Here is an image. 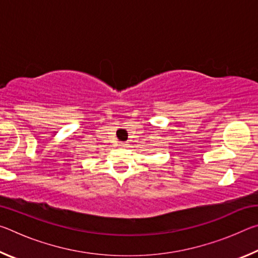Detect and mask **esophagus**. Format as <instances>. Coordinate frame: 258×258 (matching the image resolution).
Listing matches in <instances>:
<instances>
[{"mask_svg": "<svg viewBox=\"0 0 258 258\" xmlns=\"http://www.w3.org/2000/svg\"><path fill=\"white\" fill-rule=\"evenodd\" d=\"M119 148H121V149H125V148L126 147H127V143H126V142H121V143H119Z\"/></svg>", "mask_w": 258, "mask_h": 258, "instance_id": "1", "label": "esophagus"}]
</instances>
